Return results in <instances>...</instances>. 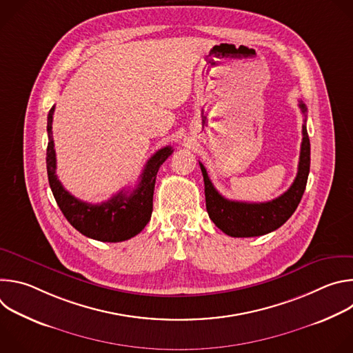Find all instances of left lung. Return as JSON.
<instances>
[{"instance_id": "1", "label": "left lung", "mask_w": 353, "mask_h": 353, "mask_svg": "<svg viewBox=\"0 0 353 353\" xmlns=\"http://www.w3.org/2000/svg\"><path fill=\"white\" fill-rule=\"evenodd\" d=\"M301 113L305 114V124L301 134L300 158L297 174L288 191L268 203H243L222 196L208 177L207 169L199 163L205 184V203L211 221L228 236L254 237L263 236L281 228L296 211L301 196L306 190L310 172V139L306 128V105L299 102Z\"/></svg>"}]
</instances>
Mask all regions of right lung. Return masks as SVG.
Instances as JSON below:
<instances>
[{
    "label": "right lung",
    "mask_w": 353,
    "mask_h": 353,
    "mask_svg": "<svg viewBox=\"0 0 353 353\" xmlns=\"http://www.w3.org/2000/svg\"><path fill=\"white\" fill-rule=\"evenodd\" d=\"M54 106L47 116V176L50 188L67 221L83 236L108 243L124 241L138 234L149 222L154 207V188L161 165L173 154L165 146L150 158L134 190H121L102 204H89L71 195L57 179L53 141Z\"/></svg>",
    "instance_id": "1"
}]
</instances>
